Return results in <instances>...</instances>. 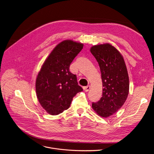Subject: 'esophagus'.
I'll return each instance as SVG.
<instances>
[{"mask_svg":"<svg viewBox=\"0 0 154 154\" xmlns=\"http://www.w3.org/2000/svg\"><path fill=\"white\" fill-rule=\"evenodd\" d=\"M91 89V86H88L86 87H84V90L86 92H88Z\"/></svg>","mask_w":154,"mask_h":154,"instance_id":"34e87169","label":"esophagus"}]
</instances>
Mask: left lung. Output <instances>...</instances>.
Instances as JSON below:
<instances>
[{
	"instance_id": "left-lung-1",
	"label": "left lung",
	"mask_w": 154,
	"mask_h": 154,
	"mask_svg": "<svg viewBox=\"0 0 154 154\" xmlns=\"http://www.w3.org/2000/svg\"><path fill=\"white\" fill-rule=\"evenodd\" d=\"M91 52L98 63L103 88L102 97L92 106L98 115L108 117L122 106L128 97L127 67L121 54L109 43L93 46Z\"/></svg>"
}]
</instances>
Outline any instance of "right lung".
<instances>
[{
  "mask_svg": "<svg viewBox=\"0 0 154 154\" xmlns=\"http://www.w3.org/2000/svg\"><path fill=\"white\" fill-rule=\"evenodd\" d=\"M83 48V44L64 40L50 53L38 73L35 88L41 106L51 115H57L70 107L73 98L83 91L70 65Z\"/></svg>",
  "mask_w": 154,
  "mask_h": 154,
  "instance_id": "add662e5",
  "label": "right lung"
}]
</instances>
